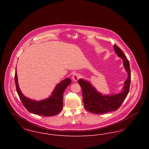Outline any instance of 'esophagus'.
I'll list each match as a JSON object with an SVG mask.
<instances>
[{"mask_svg":"<svg viewBox=\"0 0 149 149\" xmlns=\"http://www.w3.org/2000/svg\"><path fill=\"white\" fill-rule=\"evenodd\" d=\"M79 78H80V76L78 74H74L72 77V80H74V81H77Z\"/></svg>","mask_w":149,"mask_h":149,"instance_id":"34e87169","label":"esophagus"}]
</instances>
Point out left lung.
<instances>
[{"instance_id":"1","label":"left lung","mask_w":149,"mask_h":149,"mask_svg":"<svg viewBox=\"0 0 149 149\" xmlns=\"http://www.w3.org/2000/svg\"><path fill=\"white\" fill-rule=\"evenodd\" d=\"M116 54L123 60V64L128 74L124 82L122 91L118 94L103 95L98 92L92 84L86 80L80 79L78 83L82 89L83 99L85 109L93 113L103 114L117 110L126 99L129 92L131 83V70L129 61L123 51L114 45Z\"/></svg>"}]
</instances>
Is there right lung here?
<instances>
[{"label":"right lung","mask_w":149,"mask_h":149,"mask_svg":"<svg viewBox=\"0 0 149 149\" xmlns=\"http://www.w3.org/2000/svg\"><path fill=\"white\" fill-rule=\"evenodd\" d=\"M14 79L16 90L19 98L24 107L29 112L43 116H52L56 115L62 111L63 94L66 87L71 84L70 78H66L57 84L49 98L39 101L32 100L22 94L18 85L16 70Z\"/></svg>","instance_id":"add662e5"}]
</instances>
